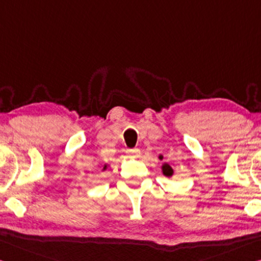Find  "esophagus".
Listing matches in <instances>:
<instances>
[{"label":"esophagus","instance_id":"esophagus-1","mask_svg":"<svg viewBox=\"0 0 261 261\" xmlns=\"http://www.w3.org/2000/svg\"><path fill=\"white\" fill-rule=\"evenodd\" d=\"M126 155L129 156V158L137 159L140 156V151L138 148H129V150H126Z\"/></svg>","mask_w":261,"mask_h":261}]
</instances>
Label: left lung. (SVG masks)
I'll use <instances>...</instances> for the list:
<instances>
[{
    "mask_svg": "<svg viewBox=\"0 0 261 261\" xmlns=\"http://www.w3.org/2000/svg\"><path fill=\"white\" fill-rule=\"evenodd\" d=\"M161 171H163V174L167 177H171L173 174H174V171H173L172 166L167 163H164L161 165Z\"/></svg>",
    "mask_w": 261,
    "mask_h": 261,
    "instance_id": "obj_1",
    "label": "left lung"
}]
</instances>
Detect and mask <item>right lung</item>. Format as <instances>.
<instances>
[{
  "label": "right lung",
  "instance_id": "1",
  "mask_svg": "<svg viewBox=\"0 0 261 261\" xmlns=\"http://www.w3.org/2000/svg\"><path fill=\"white\" fill-rule=\"evenodd\" d=\"M108 166H109V165H108V164H105V165H103V167H102V172H105V171H107V168H108Z\"/></svg>",
  "mask_w": 261,
  "mask_h": 261
}]
</instances>
